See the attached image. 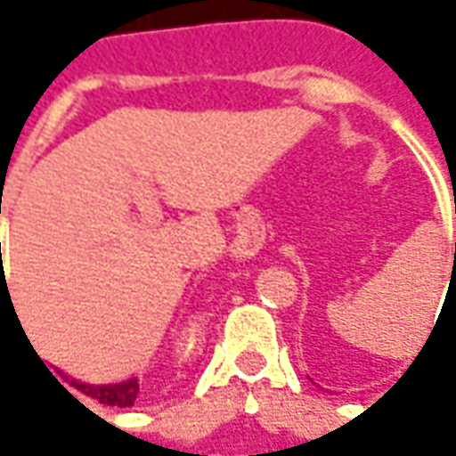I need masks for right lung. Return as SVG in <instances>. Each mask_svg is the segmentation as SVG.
I'll return each instance as SVG.
<instances>
[{
  "label": "right lung",
  "mask_w": 456,
  "mask_h": 456,
  "mask_svg": "<svg viewBox=\"0 0 456 456\" xmlns=\"http://www.w3.org/2000/svg\"><path fill=\"white\" fill-rule=\"evenodd\" d=\"M77 391H83L85 395H90L94 401L104 403V405H117V408H131L136 403L139 395V381L129 379V381L112 383V386H90V383L73 381Z\"/></svg>",
  "instance_id": "right-lung-1"
}]
</instances>
